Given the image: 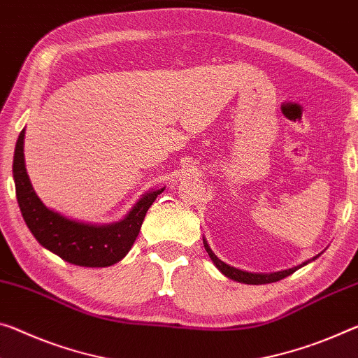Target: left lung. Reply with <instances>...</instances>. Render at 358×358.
Here are the masks:
<instances>
[{
  "label": "left lung",
  "instance_id": "left-lung-1",
  "mask_svg": "<svg viewBox=\"0 0 358 358\" xmlns=\"http://www.w3.org/2000/svg\"><path fill=\"white\" fill-rule=\"evenodd\" d=\"M203 247H206V250L208 253L210 259L213 261V264L217 266V268L221 272H223L226 277H229V279L236 280V282H241V283H250V285H261V283H272V282H277V280H280V279H285L287 275L293 274V272L301 268V266L308 264V261H306V263L296 266V268H292V269H287V271L271 272V274H255V272H247V271L236 269V268H232V266L223 263V261H221L220 258H217V255H215L212 250H210V247H208V243H207L206 239H203ZM315 258L317 257H314L312 259H315Z\"/></svg>",
  "mask_w": 358,
  "mask_h": 358
}]
</instances>
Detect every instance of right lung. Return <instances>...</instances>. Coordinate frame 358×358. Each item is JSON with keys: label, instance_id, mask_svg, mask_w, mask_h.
<instances>
[{"label": "right lung", "instance_id": "obj_1", "mask_svg": "<svg viewBox=\"0 0 358 358\" xmlns=\"http://www.w3.org/2000/svg\"><path fill=\"white\" fill-rule=\"evenodd\" d=\"M22 130L15 143L13 173L22 217L35 239L62 259L84 268H106L121 261L137 239L145 215L164 188L146 192L129 215L115 224L95 226L68 220L39 201L27 175Z\"/></svg>", "mask_w": 358, "mask_h": 358}]
</instances>
